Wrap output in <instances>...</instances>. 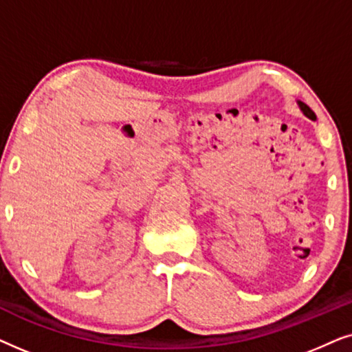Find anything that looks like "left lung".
I'll return each mask as SVG.
<instances>
[{
	"mask_svg": "<svg viewBox=\"0 0 352 352\" xmlns=\"http://www.w3.org/2000/svg\"><path fill=\"white\" fill-rule=\"evenodd\" d=\"M296 104H298V107H300L301 112L305 113L307 118H311V120H314V118H316V113L312 112V110L309 109V105H306L305 102H301V100H296Z\"/></svg>",
	"mask_w": 352,
	"mask_h": 352,
	"instance_id": "1",
	"label": "left lung"
}]
</instances>
